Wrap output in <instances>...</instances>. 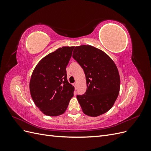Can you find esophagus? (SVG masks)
<instances>
[{"instance_id": "34e87169", "label": "esophagus", "mask_w": 151, "mask_h": 151, "mask_svg": "<svg viewBox=\"0 0 151 151\" xmlns=\"http://www.w3.org/2000/svg\"><path fill=\"white\" fill-rule=\"evenodd\" d=\"M76 86H77V83H75L74 84V86L75 87V88H76Z\"/></svg>"}]
</instances>
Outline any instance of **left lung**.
<instances>
[{"label": "left lung", "instance_id": "1", "mask_svg": "<svg viewBox=\"0 0 151 151\" xmlns=\"http://www.w3.org/2000/svg\"><path fill=\"white\" fill-rule=\"evenodd\" d=\"M72 57L86 76L87 90L77 96L83 113L93 117L103 115L112 108L119 94L116 65L106 53L91 45L76 47Z\"/></svg>", "mask_w": 151, "mask_h": 151}]
</instances>
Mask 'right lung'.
Listing matches in <instances>:
<instances>
[{"label": "right lung", "mask_w": 151, "mask_h": 151, "mask_svg": "<svg viewBox=\"0 0 151 151\" xmlns=\"http://www.w3.org/2000/svg\"><path fill=\"white\" fill-rule=\"evenodd\" d=\"M74 48L63 47L49 53L32 73L30 94L36 106L45 115H62L74 96V87L68 82L66 72Z\"/></svg>", "instance_id": "1"}]
</instances>
